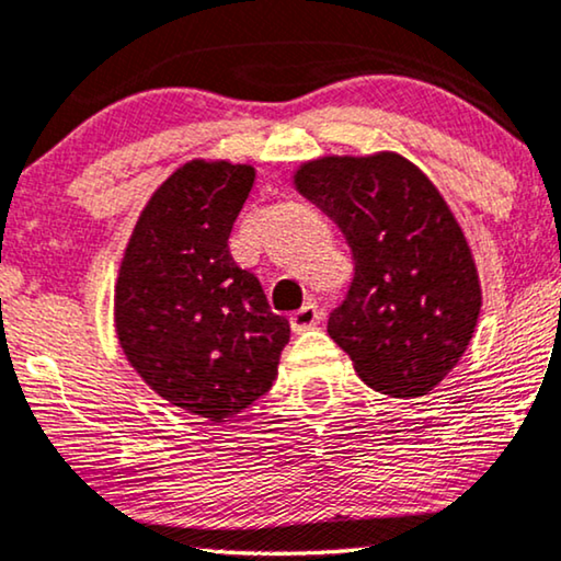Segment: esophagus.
<instances>
[{"label":"esophagus","instance_id":"obj_1","mask_svg":"<svg viewBox=\"0 0 561 561\" xmlns=\"http://www.w3.org/2000/svg\"><path fill=\"white\" fill-rule=\"evenodd\" d=\"M320 320H323V312H320L318 302H305L300 310H295L293 316H289V325H293L295 333H302L308 331V328H316Z\"/></svg>","mask_w":561,"mask_h":561}]
</instances>
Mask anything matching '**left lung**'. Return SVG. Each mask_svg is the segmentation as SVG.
Masks as SVG:
<instances>
[{
  "label": "left lung",
  "mask_w": 561,
  "mask_h": 561,
  "mask_svg": "<svg viewBox=\"0 0 561 561\" xmlns=\"http://www.w3.org/2000/svg\"><path fill=\"white\" fill-rule=\"evenodd\" d=\"M293 184L354 256L328 335L371 390L428 394L465 356L482 310L472 249L442 192L394 151L302 161Z\"/></svg>",
  "instance_id": "1"
}]
</instances>
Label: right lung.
Wrapping results in <instances>:
<instances>
[{"mask_svg":"<svg viewBox=\"0 0 561 561\" xmlns=\"http://www.w3.org/2000/svg\"><path fill=\"white\" fill-rule=\"evenodd\" d=\"M256 169L192 159L163 179L119 259L115 333L130 367L184 413L222 423L253 405L279 371L289 323L228 238Z\"/></svg>","mask_w":561,"mask_h":561,"instance_id":"add662e5","label":"right lung"}]
</instances>
